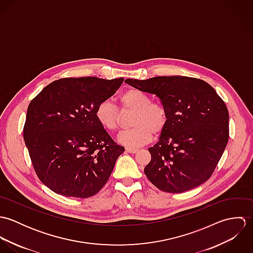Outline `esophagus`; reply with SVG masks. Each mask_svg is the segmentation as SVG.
Segmentation results:
<instances>
[{"label":"esophagus","mask_w":253,"mask_h":253,"mask_svg":"<svg viewBox=\"0 0 253 253\" xmlns=\"http://www.w3.org/2000/svg\"><path fill=\"white\" fill-rule=\"evenodd\" d=\"M126 151L127 153H137V152H138V149L131 148V147H126Z\"/></svg>","instance_id":"obj_1"}]
</instances>
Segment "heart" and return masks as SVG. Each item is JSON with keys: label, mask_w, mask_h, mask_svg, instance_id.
<instances>
[{"label": "heart", "mask_w": 253, "mask_h": 253, "mask_svg": "<svg viewBox=\"0 0 253 253\" xmlns=\"http://www.w3.org/2000/svg\"><path fill=\"white\" fill-rule=\"evenodd\" d=\"M119 103L124 112L133 111L132 128L123 131L119 141L129 147L146 144L155 135L161 134L169 123V114L161 103L152 102L151 97L137 88H128L119 96ZM99 125L109 131H116L121 126V113L110 101H102L95 110Z\"/></svg>", "instance_id": "b5f03b06"}]
</instances>
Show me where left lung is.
Instances as JSON below:
<instances>
[{"instance_id":"obj_1","label":"left lung","mask_w":253,"mask_h":253,"mask_svg":"<svg viewBox=\"0 0 253 253\" xmlns=\"http://www.w3.org/2000/svg\"><path fill=\"white\" fill-rule=\"evenodd\" d=\"M126 83L155 94L169 114L158 143L148 149V179L168 193H183L209 180L229 139L228 109L214 88L184 76L126 79Z\"/></svg>"}]
</instances>
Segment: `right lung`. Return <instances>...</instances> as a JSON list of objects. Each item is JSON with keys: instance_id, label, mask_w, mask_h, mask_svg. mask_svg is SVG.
<instances>
[{"instance_id": "add662e5", "label": "right lung", "mask_w": 253, "mask_h": 253, "mask_svg": "<svg viewBox=\"0 0 253 253\" xmlns=\"http://www.w3.org/2000/svg\"><path fill=\"white\" fill-rule=\"evenodd\" d=\"M124 80L62 78L31 100L24 141L37 176L54 193L88 198L108 181L125 148L99 125L95 110Z\"/></svg>"}]
</instances>
